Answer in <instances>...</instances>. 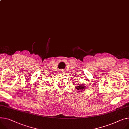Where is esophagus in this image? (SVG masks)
I'll list each match as a JSON object with an SVG mask.
<instances>
[{
    "mask_svg": "<svg viewBox=\"0 0 129 129\" xmlns=\"http://www.w3.org/2000/svg\"><path fill=\"white\" fill-rule=\"evenodd\" d=\"M64 71L63 70H61V71H60V73L61 74H64Z\"/></svg>",
    "mask_w": 129,
    "mask_h": 129,
    "instance_id": "34e87169",
    "label": "esophagus"
}]
</instances>
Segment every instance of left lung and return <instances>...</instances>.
Returning <instances> with one entry per match:
<instances>
[{
	"label": "left lung",
	"instance_id": "obj_1",
	"mask_svg": "<svg viewBox=\"0 0 129 129\" xmlns=\"http://www.w3.org/2000/svg\"><path fill=\"white\" fill-rule=\"evenodd\" d=\"M75 88L77 89V90H78V92H80L84 91L85 89L86 88L85 85H84L83 84H77V85H76Z\"/></svg>",
	"mask_w": 129,
	"mask_h": 129
}]
</instances>
